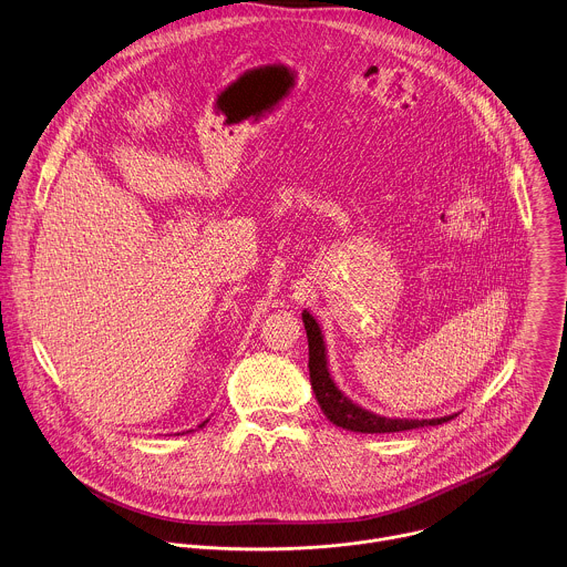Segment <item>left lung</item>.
Here are the masks:
<instances>
[{
	"instance_id": "obj_1",
	"label": "left lung",
	"mask_w": 567,
	"mask_h": 567,
	"mask_svg": "<svg viewBox=\"0 0 567 567\" xmlns=\"http://www.w3.org/2000/svg\"><path fill=\"white\" fill-rule=\"evenodd\" d=\"M302 322L307 329L309 340V381L311 390L316 394V401L322 410V414L342 430L360 432V434H394L427 425H443L452 421L454 416H441V419H388L381 414H373L360 405H355L351 399H347L338 385L333 383L329 367H327V349H324V336L316 318L305 309Z\"/></svg>"
}]
</instances>
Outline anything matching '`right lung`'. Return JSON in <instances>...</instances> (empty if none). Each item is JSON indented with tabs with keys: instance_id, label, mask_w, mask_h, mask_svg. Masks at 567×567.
<instances>
[{
	"instance_id": "right-lung-1",
	"label": "right lung",
	"mask_w": 567,
	"mask_h": 567,
	"mask_svg": "<svg viewBox=\"0 0 567 567\" xmlns=\"http://www.w3.org/2000/svg\"><path fill=\"white\" fill-rule=\"evenodd\" d=\"M205 423H207V421H205ZM205 423H203V425H200V427H205Z\"/></svg>"
}]
</instances>
